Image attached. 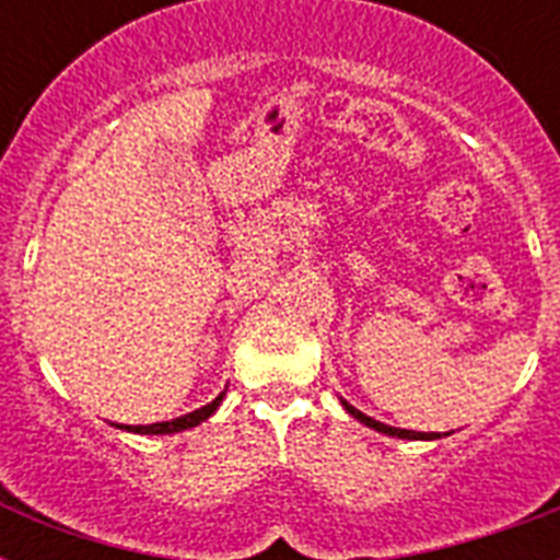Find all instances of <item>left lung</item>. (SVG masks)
<instances>
[{
    "mask_svg": "<svg viewBox=\"0 0 560 560\" xmlns=\"http://www.w3.org/2000/svg\"><path fill=\"white\" fill-rule=\"evenodd\" d=\"M342 407H346V412H349V416L358 418L360 424L372 427V430H377V433L395 435V439H439V433H416V430H400V427H389V424H383V421H374V418L363 416V412H360L358 407H351L349 400H342Z\"/></svg>",
    "mask_w": 560,
    "mask_h": 560,
    "instance_id": "8db88e82",
    "label": "left lung"
}]
</instances>
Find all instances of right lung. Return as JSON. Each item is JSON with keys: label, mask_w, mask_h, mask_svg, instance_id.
Masks as SVG:
<instances>
[{"label": "right lung", "mask_w": 560, "mask_h": 560, "mask_svg": "<svg viewBox=\"0 0 560 560\" xmlns=\"http://www.w3.org/2000/svg\"><path fill=\"white\" fill-rule=\"evenodd\" d=\"M223 395L226 392H220L218 398L211 400V404H206V407L194 409V412H188V416H179L174 418V421H160V424H121V430H127V433H142V435H168V433H179V430H191V427H197L200 421H206V418L214 412V409L220 407V400H223Z\"/></svg>", "instance_id": "obj_1"}]
</instances>
